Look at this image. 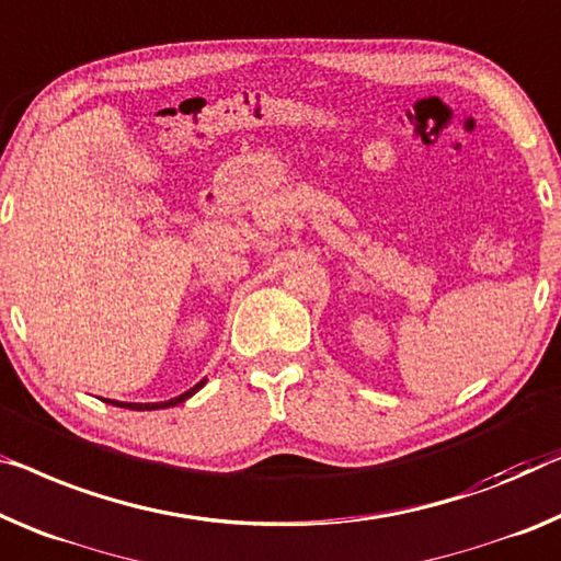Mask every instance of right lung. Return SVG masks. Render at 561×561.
I'll return each instance as SVG.
<instances>
[{"mask_svg": "<svg viewBox=\"0 0 561 561\" xmlns=\"http://www.w3.org/2000/svg\"><path fill=\"white\" fill-rule=\"evenodd\" d=\"M204 382H206V380L196 382L194 388H188L186 392H181L179 398L163 400V403H118V400H107V403H113V405H118V408H128V411H158V408H173V405L183 403V400H188L191 396H194V392H198L201 388H204Z\"/></svg>", "mask_w": 561, "mask_h": 561, "instance_id": "add662e5", "label": "right lung"}]
</instances>
